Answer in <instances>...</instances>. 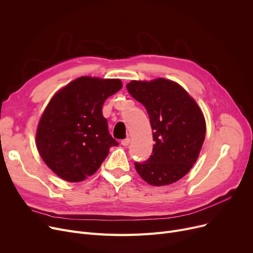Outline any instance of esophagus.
I'll return each mask as SVG.
<instances>
[{
	"label": "esophagus",
	"mask_w": 253,
	"mask_h": 253,
	"mask_svg": "<svg viewBox=\"0 0 253 253\" xmlns=\"http://www.w3.org/2000/svg\"><path fill=\"white\" fill-rule=\"evenodd\" d=\"M129 143H130V138H125L121 141V144L124 145V147H127V145H129Z\"/></svg>",
	"instance_id": "obj_1"
}]
</instances>
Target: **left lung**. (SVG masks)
Here are the masks:
<instances>
[{
    "mask_svg": "<svg viewBox=\"0 0 253 253\" xmlns=\"http://www.w3.org/2000/svg\"><path fill=\"white\" fill-rule=\"evenodd\" d=\"M130 95L147 110L155 144L147 161L135 162L140 177L152 185L173 183L197 161L205 138L204 116L180 85L166 79L132 81Z\"/></svg>",
    "mask_w": 253,
    "mask_h": 253,
    "instance_id": "1",
    "label": "left lung"
}]
</instances>
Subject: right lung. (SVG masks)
I'll use <instances>...</instances> for the list:
<instances>
[{"mask_svg": "<svg viewBox=\"0 0 253 253\" xmlns=\"http://www.w3.org/2000/svg\"><path fill=\"white\" fill-rule=\"evenodd\" d=\"M121 88L118 79L81 77L52 97L40 120L36 141L44 162L59 177L84 180L119 144L110 134L101 109Z\"/></svg>", "mask_w": 253, "mask_h": 253, "instance_id": "right-lung-1", "label": "right lung"}]
</instances>
